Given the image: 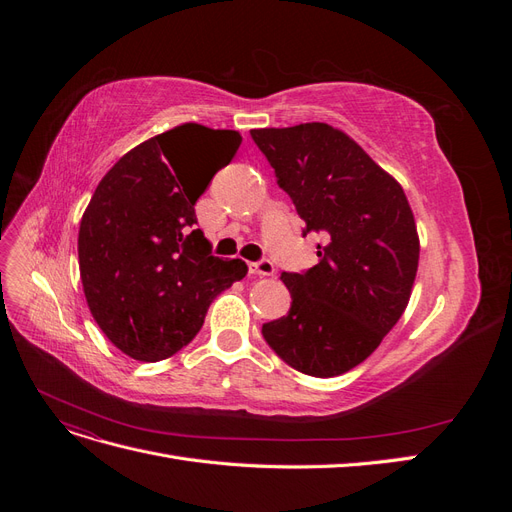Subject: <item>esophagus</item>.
I'll list each match as a JSON object with an SVG mask.
<instances>
[{"label": "esophagus", "instance_id": "esophagus-1", "mask_svg": "<svg viewBox=\"0 0 512 512\" xmlns=\"http://www.w3.org/2000/svg\"><path fill=\"white\" fill-rule=\"evenodd\" d=\"M247 267H250V273L262 275V277H269V275L275 273L273 262L267 260V258H262V260H258V262H250V265H247Z\"/></svg>", "mask_w": 512, "mask_h": 512}]
</instances>
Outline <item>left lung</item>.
<instances>
[{"instance_id":"8db88e82","label":"left lung","mask_w":512,"mask_h":512,"mask_svg":"<svg viewBox=\"0 0 512 512\" xmlns=\"http://www.w3.org/2000/svg\"><path fill=\"white\" fill-rule=\"evenodd\" d=\"M277 185L322 235L318 265L282 273L290 309L262 337L290 367L316 378L346 374L404 314L418 269L414 215L401 185L329 123L250 132Z\"/></svg>"}]
</instances>
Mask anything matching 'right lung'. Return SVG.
Segmentation results:
<instances>
[{
	"instance_id": "1",
	"label": "right lung",
	"mask_w": 512,
	"mask_h": 512,
	"mask_svg": "<svg viewBox=\"0 0 512 512\" xmlns=\"http://www.w3.org/2000/svg\"><path fill=\"white\" fill-rule=\"evenodd\" d=\"M241 145L235 130L183 123L130 149L98 183L79 228V269L89 312L136 361L188 346L211 301L243 280L241 258L222 260L196 228L194 205ZM216 162L194 174L190 157Z\"/></svg>"
}]
</instances>
